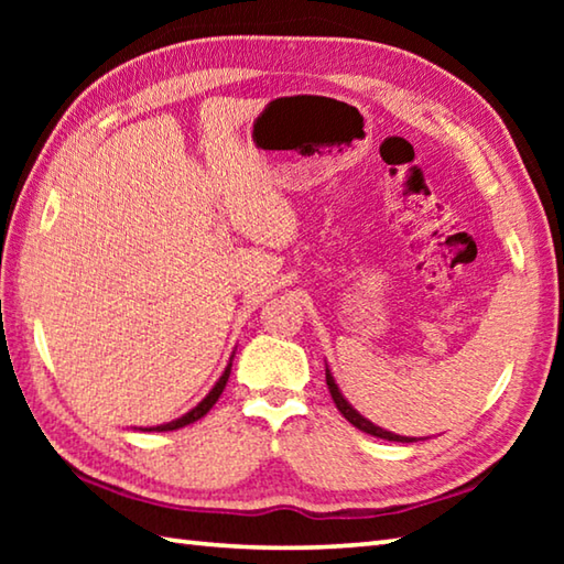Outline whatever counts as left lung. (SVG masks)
<instances>
[{
	"mask_svg": "<svg viewBox=\"0 0 564 564\" xmlns=\"http://www.w3.org/2000/svg\"><path fill=\"white\" fill-rule=\"evenodd\" d=\"M326 383H328V390H330L333 403H336V408L340 410V415L346 417L350 425H356L358 431L368 433V435H376V437H383V441H393V443H415V437H405V435H395V433H390V431H383V427H378V425L370 423L368 417H362V415L358 413V410L352 408L346 398H343L340 388L336 386V380H333L328 366H326Z\"/></svg>",
	"mask_w": 564,
	"mask_h": 564,
	"instance_id": "left-lung-1",
	"label": "left lung"
}]
</instances>
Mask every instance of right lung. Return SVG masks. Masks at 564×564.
<instances>
[{
	"instance_id": "right-lung-1",
	"label": "right lung",
	"mask_w": 564,
	"mask_h": 564,
	"mask_svg": "<svg viewBox=\"0 0 564 564\" xmlns=\"http://www.w3.org/2000/svg\"><path fill=\"white\" fill-rule=\"evenodd\" d=\"M228 376H231V362H228L226 366V370L221 373V378L216 380V386L208 390V395L202 400V403H198L194 410H188L186 415H181V417H176V420H171V423H164V425H156V427H144V431H156V433H164V431H178V427H184V425H188V423H196L198 417H204L208 410H212L214 405H216V400L221 398V393H224V388H226V380H228Z\"/></svg>"
}]
</instances>
